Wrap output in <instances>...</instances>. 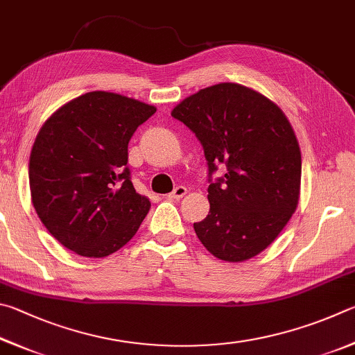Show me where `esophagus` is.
<instances>
[{
    "label": "esophagus",
    "instance_id": "34e87169",
    "mask_svg": "<svg viewBox=\"0 0 355 355\" xmlns=\"http://www.w3.org/2000/svg\"><path fill=\"white\" fill-rule=\"evenodd\" d=\"M185 195H187V189H185L184 185H179V187L174 189L171 193L168 195V198H170V200H181V198Z\"/></svg>",
    "mask_w": 355,
    "mask_h": 355
}]
</instances>
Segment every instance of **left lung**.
<instances>
[{
  "label": "left lung",
  "instance_id": "obj_1",
  "mask_svg": "<svg viewBox=\"0 0 355 355\" xmlns=\"http://www.w3.org/2000/svg\"><path fill=\"white\" fill-rule=\"evenodd\" d=\"M201 141L209 176V215L195 223L204 248L225 262L266 250L295 214L301 191V149L288 118L262 93L221 83L171 110Z\"/></svg>",
  "mask_w": 355,
  "mask_h": 355
}]
</instances>
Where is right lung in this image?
Segmentation results:
<instances>
[{
	"label": "right lung",
	"mask_w": 355,
	"mask_h": 355,
	"mask_svg": "<svg viewBox=\"0 0 355 355\" xmlns=\"http://www.w3.org/2000/svg\"><path fill=\"white\" fill-rule=\"evenodd\" d=\"M154 105L89 92L43 123L29 157L31 200L49 234L83 257H105L139 231L151 202L129 178L128 143Z\"/></svg>",
	"instance_id": "add662e5"
}]
</instances>
